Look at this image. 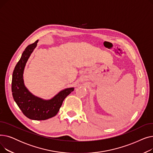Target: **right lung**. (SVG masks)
<instances>
[{
    "label": "right lung",
    "instance_id": "add662e5",
    "mask_svg": "<svg viewBox=\"0 0 153 153\" xmlns=\"http://www.w3.org/2000/svg\"><path fill=\"white\" fill-rule=\"evenodd\" d=\"M38 42V40L25 48L15 66L12 74V92L15 102L27 118L34 120H45L54 117L58 113L64 99L74 91V88L64 89L51 99L47 100L38 97L28 91L24 83L23 72Z\"/></svg>",
    "mask_w": 153,
    "mask_h": 153
}]
</instances>
